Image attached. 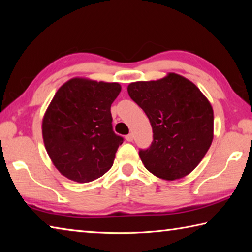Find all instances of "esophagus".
Instances as JSON below:
<instances>
[{"instance_id": "34e87169", "label": "esophagus", "mask_w": 252, "mask_h": 252, "mask_svg": "<svg viewBox=\"0 0 252 252\" xmlns=\"http://www.w3.org/2000/svg\"><path fill=\"white\" fill-rule=\"evenodd\" d=\"M126 140L127 142H132V141H133V134H132V133L127 134V135L126 136Z\"/></svg>"}]
</instances>
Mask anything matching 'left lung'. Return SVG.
<instances>
[{"label": "left lung", "instance_id": "obj_1", "mask_svg": "<svg viewBox=\"0 0 252 252\" xmlns=\"http://www.w3.org/2000/svg\"><path fill=\"white\" fill-rule=\"evenodd\" d=\"M127 93L150 120L153 141L140 150L144 167L163 180H177L197 168L213 140L210 102L190 80L177 73L138 81Z\"/></svg>", "mask_w": 252, "mask_h": 252}]
</instances>
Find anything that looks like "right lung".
<instances>
[{
  "mask_svg": "<svg viewBox=\"0 0 252 252\" xmlns=\"http://www.w3.org/2000/svg\"><path fill=\"white\" fill-rule=\"evenodd\" d=\"M117 82L73 78L59 89L42 121L46 152L59 172L85 183L108 172L123 138L112 129Z\"/></svg>",
  "mask_w": 252,
  "mask_h": 252,
  "instance_id": "add662e5",
  "label": "right lung"
}]
</instances>
